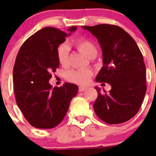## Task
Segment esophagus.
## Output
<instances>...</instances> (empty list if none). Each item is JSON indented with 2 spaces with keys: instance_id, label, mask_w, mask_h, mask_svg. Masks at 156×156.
Listing matches in <instances>:
<instances>
[{
  "instance_id": "esophagus-1",
  "label": "esophagus",
  "mask_w": 156,
  "mask_h": 156,
  "mask_svg": "<svg viewBox=\"0 0 156 156\" xmlns=\"http://www.w3.org/2000/svg\"><path fill=\"white\" fill-rule=\"evenodd\" d=\"M85 90H86L85 87H79V88H78V90H79L80 92H82V91Z\"/></svg>"
}]
</instances>
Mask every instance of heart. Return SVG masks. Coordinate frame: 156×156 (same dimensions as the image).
I'll list each match as a JSON object with an SVG mask.
<instances>
[{
    "label": "heart",
    "mask_w": 156,
    "mask_h": 156,
    "mask_svg": "<svg viewBox=\"0 0 156 156\" xmlns=\"http://www.w3.org/2000/svg\"><path fill=\"white\" fill-rule=\"evenodd\" d=\"M75 45L81 53L86 56L88 59H94L97 54V49L94 43L85 38L77 39L75 41ZM69 46L66 44L59 45L56 50V57L58 62L62 66L67 67L69 66ZM93 75V72L90 69L84 70H71L69 71L66 75L67 81L74 84L84 85L89 82Z\"/></svg>",
    "instance_id": "heart-1"
}]
</instances>
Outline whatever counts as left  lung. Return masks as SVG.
Returning a JSON list of instances; mask_svg holds the SVG:
<instances>
[{
  "label": "left lung",
  "instance_id": "1",
  "mask_svg": "<svg viewBox=\"0 0 156 156\" xmlns=\"http://www.w3.org/2000/svg\"><path fill=\"white\" fill-rule=\"evenodd\" d=\"M95 36L103 51V66L96 81L108 83L109 93H100L94 109L101 120L117 125L130 120L139 111L146 92L144 56L133 37L117 26H82Z\"/></svg>",
  "mask_w": 156,
  "mask_h": 156
}]
</instances>
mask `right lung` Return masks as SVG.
Masks as SVG:
<instances>
[{
    "mask_svg": "<svg viewBox=\"0 0 156 156\" xmlns=\"http://www.w3.org/2000/svg\"><path fill=\"white\" fill-rule=\"evenodd\" d=\"M76 29L72 26L66 34L45 27L29 37L19 50L12 72L14 93L17 106L31 126L49 129L59 125L78 93V87L74 84L53 88L49 84L59 65L58 47Z\"/></svg>",
    "mask_w": 156,
    "mask_h": 156,
    "instance_id": "right-lung-1",
    "label": "right lung"
}]
</instances>
